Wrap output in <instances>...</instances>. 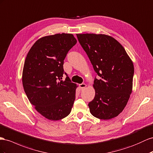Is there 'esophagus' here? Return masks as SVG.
Here are the masks:
<instances>
[{
  "instance_id": "1",
  "label": "esophagus",
  "mask_w": 153,
  "mask_h": 153,
  "mask_svg": "<svg viewBox=\"0 0 153 153\" xmlns=\"http://www.w3.org/2000/svg\"><path fill=\"white\" fill-rule=\"evenodd\" d=\"M86 86H87V85L85 84H79V87H80V89H84V88H85Z\"/></svg>"
}]
</instances>
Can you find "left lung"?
<instances>
[{"mask_svg": "<svg viewBox=\"0 0 153 153\" xmlns=\"http://www.w3.org/2000/svg\"><path fill=\"white\" fill-rule=\"evenodd\" d=\"M94 70L95 96L88 104L93 116L109 120L122 112L133 89L134 65L125 49L113 37L103 34H76Z\"/></svg>", "mask_w": 153, "mask_h": 153, "instance_id": "obj_1", "label": "left lung"}]
</instances>
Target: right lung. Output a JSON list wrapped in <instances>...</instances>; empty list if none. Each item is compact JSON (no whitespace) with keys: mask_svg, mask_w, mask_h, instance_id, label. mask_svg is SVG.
<instances>
[{"mask_svg":"<svg viewBox=\"0 0 153 153\" xmlns=\"http://www.w3.org/2000/svg\"><path fill=\"white\" fill-rule=\"evenodd\" d=\"M76 42L69 33L43 36L33 45L24 62V91L35 109L50 120L68 116L75 100L76 84L64 73L63 64ZM64 74L67 76L62 81Z\"/></svg>","mask_w":153,"mask_h":153,"instance_id":"obj_1","label":"right lung"}]
</instances>
